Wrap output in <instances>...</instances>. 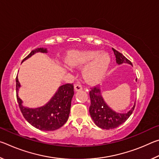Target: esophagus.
<instances>
[{"mask_svg": "<svg viewBox=\"0 0 159 159\" xmlns=\"http://www.w3.org/2000/svg\"><path fill=\"white\" fill-rule=\"evenodd\" d=\"M74 89L76 91H79L83 89V87L79 83H77V84H74Z\"/></svg>", "mask_w": 159, "mask_h": 159, "instance_id": "esophagus-1", "label": "esophagus"}]
</instances>
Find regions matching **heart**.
<instances>
[{"instance_id":"obj_1","label":"heart","mask_w":159,"mask_h":159,"mask_svg":"<svg viewBox=\"0 0 159 159\" xmlns=\"http://www.w3.org/2000/svg\"><path fill=\"white\" fill-rule=\"evenodd\" d=\"M67 62L71 66L87 64L83 69L85 79L90 83H98L105 76L110 58L107 54H99L98 51H74L69 55Z\"/></svg>"}]
</instances>
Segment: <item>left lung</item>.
<instances>
[{
  "instance_id": "obj_1",
  "label": "left lung",
  "mask_w": 159,
  "mask_h": 159,
  "mask_svg": "<svg viewBox=\"0 0 159 159\" xmlns=\"http://www.w3.org/2000/svg\"><path fill=\"white\" fill-rule=\"evenodd\" d=\"M116 56V61L118 64L128 63L132 65L131 61L128 60L123 54L112 48ZM90 98L91 104L89 108L90 114L94 123L99 128L106 130L114 129L123 124L130 116L134 111L135 104L130 111L125 114H119L113 111L107 105L101 95L99 88L95 85L90 88Z\"/></svg>"
}]
</instances>
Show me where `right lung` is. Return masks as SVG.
I'll use <instances>...</instances> for the list:
<instances>
[{
  "instance_id": "add662e5",
  "label": "right lung",
  "mask_w": 159,
  "mask_h": 159,
  "mask_svg": "<svg viewBox=\"0 0 159 159\" xmlns=\"http://www.w3.org/2000/svg\"><path fill=\"white\" fill-rule=\"evenodd\" d=\"M39 52H47V49L41 48L32 50L23 61ZM20 86V83L17 76L16 93L19 107L24 117L31 125L41 130L52 131L57 130L67 121L71 109V99L74 94L73 83H66L60 86L57 92L46 105L36 109H29L22 106V102L17 95Z\"/></svg>"
}]
</instances>
